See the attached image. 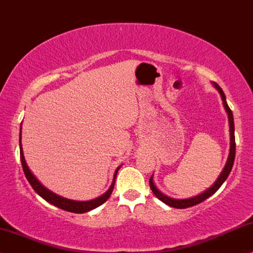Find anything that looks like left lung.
<instances>
[{
    "label": "left lung",
    "instance_id": "left-lung-1",
    "mask_svg": "<svg viewBox=\"0 0 253 253\" xmlns=\"http://www.w3.org/2000/svg\"><path fill=\"white\" fill-rule=\"evenodd\" d=\"M213 85H214V88L218 90V92L220 93V96H222L223 105H224V108H225V110L227 112V117H229V124H230V154H229V157H227V162H226V164H225V168H224V170L222 171V173H220V176L218 177V179L216 180V183H214L210 189H208L207 191H204L203 193H201V195L196 196V197L188 198V199H173V198L168 197V196H165L164 193H162L160 190L156 188V185L154 184V179H152V176H151V178H150V188L152 190V192L155 193V196L158 199H160V201L165 203V204H167V205H169V207H172V208H176V209H186V208L193 207V205H197V204H199V203L204 202L205 199L210 197V196H212L213 193L216 192L217 190L220 188V186H222V184L225 182V179L227 178V176H229L230 172H231V169H232V167H233V162H235V155H236L235 123H233V115H232L231 109H230L229 105H227L225 95H224L222 88H220V86L218 85L217 83H213Z\"/></svg>",
    "mask_w": 253,
    "mask_h": 253
}]
</instances>
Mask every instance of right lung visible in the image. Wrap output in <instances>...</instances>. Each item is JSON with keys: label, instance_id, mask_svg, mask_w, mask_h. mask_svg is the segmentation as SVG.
I'll return each mask as SVG.
<instances>
[{"label": "right lung", "instance_id": "1", "mask_svg": "<svg viewBox=\"0 0 253 253\" xmlns=\"http://www.w3.org/2000/svg\"><path fill=\"white\" fill-rule=\"evenodd\" d=\"M21 129H22V124H21ZM20 155H21V163H22V168H23L24 174H26L28 182L30 183L31 188L35 190V192L37 195H40L43 199H45L46 202L50 203V204L55 205V207L62 209L64 211H69V212H74V213H84L88 212L90 210H93L99 205H102L103 203L107 202L108 198L110 197L112 190H114V185H115V179H116L117 172L120 170V168H117V170L115 171L114 174V182H112L111 186L109 188V190L104 195L99 196L98 198L91 199V201H86V202H77V201H71V199H67L61 197V196L56 195V193L49 191L48 189H45L44 186L41 184L39 180L36 179V177L31 173V171L28 168V165L26 163V160H24L23 156V150H22V144H21V133H20Z\"/></svg>", "mask_w": 253, "mask_h": 253}]
</instances>
